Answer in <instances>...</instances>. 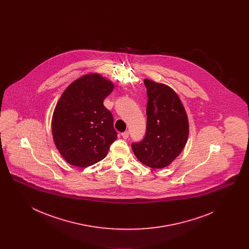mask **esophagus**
Instances as JSON below:
<instances>
[{
  "mask_svg": "<svg viewBox=\"0 0 249 249\" xmlns=\"http://www.w3.org/2000/svg\"><path fill=\"white\" fill-rule=\"evenodd\" d=\"M121 135H122V137H123L124 139H128V137H129V131H124V132L121 133Z\"/></svg>",
  "mask_w": 249,
  "mask_h": 249,
  "instance_id": "obj_1",
  "label": "esophagus"
}]
</instances>
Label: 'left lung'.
Wrapping results in <instances>:
<instances>
[{
  "label": "left lung",
  "instance_id": "8db88e82",
  "mask_svg": "<svg viewBox=\"0 0 249 249\" xmlns=\"http://www.w3.org/2000/svg\"><path fill=\"white\" fill-rule=\"evenodd\" d=\"M146 87V132L140 142L131 143L142 164L153 169L170 165L184 149L189 137V119L177 92L165 84L143 80Z\"/></svg>",
  "mask_w": 249,
  "mask_h": 249
}]
</instances>
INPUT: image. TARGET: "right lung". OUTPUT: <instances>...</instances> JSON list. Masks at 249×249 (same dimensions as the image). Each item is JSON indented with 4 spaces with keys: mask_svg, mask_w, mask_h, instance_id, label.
<instances>
[{
    "mask_svg": "<svg viewBox=\"0 0 249 249\" xmlns=\"http://www.w3.org/2000/svg\"><path fill=\"white\" fill-rule=\"evenodd\" d=\"M114 84L99 73H88L71 82L53 112V140L71 165L88 167L106 158L118 138L111 112L104 100Z\"/></svg>",
    "mask_w": 249,
    "mask_h": 249,
    "instance_id": "obj_1",
    "label": "right lung"
}]
</instances>
